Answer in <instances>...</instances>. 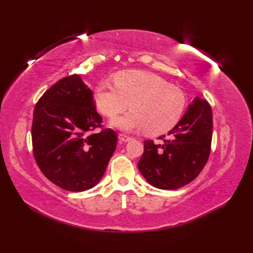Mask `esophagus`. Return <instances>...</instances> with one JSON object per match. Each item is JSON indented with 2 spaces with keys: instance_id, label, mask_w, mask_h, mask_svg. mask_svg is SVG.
I'll return each instance as SVG.
<instances>
[{
  "instance_id": "34e87169",
  "label": "esophagus",
  "mask_w": 253,
  "mask_h": 253,
  "mask_svg": "<svg viewBox=\"0 0 253 253\" xmlns=\"http://www.w3.org/2000/svg\"><path fill=\"white\" fill-rule=\"evenodd\" d=\"M118 138H120L121 141H124V142L130 141L132 139L130 136H127V135H125V133H120V135H118Z\"/></svg>"
}]
</instances>
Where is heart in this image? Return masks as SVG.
Here are the masks:
<instances>
[{
    "label": "heart",
    "mask_w": 253,
    "mask_h": 253,
    "mask_svg": "<svg viewBox=\"0 0 253 253\" xmlns=\"http://www.w3.org/2000/svg\"><path fill=\"white\" fill-rule=\"evenodd\" d=\"M115 85L101 83L94 90V103L101 114L114 118L128 106L131 111L113 124L124 130L146 128L149 135H161L179 122L186 107V95L157 74L124 71L115 75Z\"/></svg>",
    "instance_id": "b5f03b06"
}]
</instances>
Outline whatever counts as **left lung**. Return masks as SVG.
<instances>
[{
    "instance_id": "obj_1",
    "label": "left lung",
    "mask_w": 253,
    "mask_h": 253,
    "mask_svg": "<svg viewBox=\"0 0 253 253\" xmlns=\"http://www.w3.org/2000/svg\"><path fill=\"white\" fill-rule=\"evenodd\" d=\"M212 109L207 100L196 98L180 122L161 142L144 140L138 169L149 184L174 190L189 184L201 173L211 153Z\"/></svg>"
}]
</instances>
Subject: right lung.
Returning <instances> with one entry per match:
<instances>
[{"instance_id":"obj_1","label":"right lung","mask_w":253,"mask_h":253,"mask_svg":"<svg viewBox=\"0 0 253 253\" xmlns=\"http://www.w3.org/2000/svg\"><path fill=\"white\" fill-rule=\"evenodd\" d=\"M96 127L101 131L93 133ZM32 153L40 170L68 191L95 186L114 153L117 135L103 128L93 91L77 74L64 77L38 100L31 126Z\"/></svg>"}]
</instances>
